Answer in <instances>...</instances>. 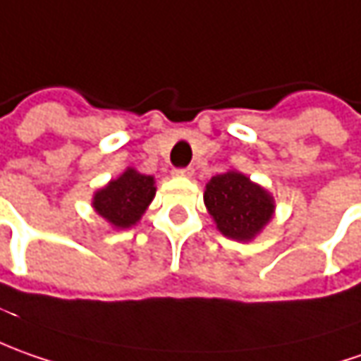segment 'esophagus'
<instances>
[{"label":"esophagus","instance_id":"34e87169","mask_svg":"<svg viewBox=\"0 0 361 361\" xmlns=\"http://www.w3.org/2000/svg\"><path fill=\"white\" fill-rule=\"evenodd\" d=\"M173 176H178V178H192V176H193V168L173 169Z\"/></svg>","mask_w":361,"mask_h":361}]
</instances>
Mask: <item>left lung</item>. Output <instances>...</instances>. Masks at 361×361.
I'll use <instances>...</instances> for the list:
<instances>
[{
    "mask_svg": "<svg viewBox=\"0 0 361 361\" xmlns=\"http://www.w3.org/2000/svg\"><path fill=\"white\" fill-rule=\"evenodd\" d=\"M204 202L226 238L250 242L274 218V197L235 169L214 176L205 183Z\"/></svg>",
    "mask_w": 361,
    "mask_h": 361,
    "instance_id": "1",
    "label": "left lung"
}]
</instances>
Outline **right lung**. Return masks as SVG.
Wrapping results in <instances>:
<instances>
[{"mask_svg":"<svg viewBox=\"0 0 361 361\" xmlns=\"http://www.w3.org/2000/svg\"><path fill=\"white\" fill-rule=\"evenodd\" d=\"M154 195V176H145L137 169L128 168L118 180H111L106 188L94 193L92 205L116 230H128L142 219Z\"/></svg>","mask_w":361,"mask_h":361,"instance_id":"add662e5","label":"right lung"}]
</instances>
